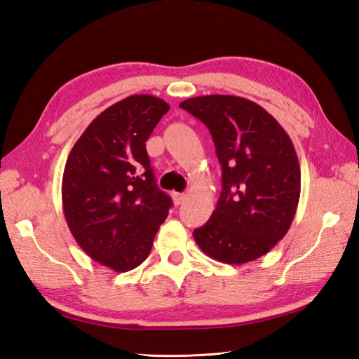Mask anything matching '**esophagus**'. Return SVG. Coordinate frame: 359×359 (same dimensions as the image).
Listing matches in <instances>:
<instances>
[{"mask_svg": "<svg viewBox=\"0 0 359 359\" xmlns=\"http://www.w3.org/2000/svg\"><path fill=\"white\" fill-rule=\"evenodd\" d=\"M171 196H172V201H174V203H175V205L184 203V202H185V199H187V196H185L184 193H172Z\"/></svg>", "mask_w": 359, "mask_h": 359, "instance_id": "1", "label": "esophagus"}]
</instances>
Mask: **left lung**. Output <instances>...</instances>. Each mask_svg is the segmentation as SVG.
Listing matches in <instances>:
<instances>
[{"instance_id":"left-lung-1","label":"left lung","mask_w":359,"mask_h":359,"mask_svg":"<svg viewBox=\"0 0 359 359\" xmlns=\"http://www.w3.org/2000/svg\"><path fill=\"white\" fill-rule=\"evenodd\" d=\"M180 108L210 129L222 165V193L194 241L219 262L241 265L287 234L301 194V168L285 129L262 106L236 95H202Z\"/></svg>"}]
</instances>
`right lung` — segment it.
<instances>
[{
  "label": "right lung",
  "mask_w": 359,
  "mask_h": 359,
  "mask_svg": "<svg viewBox=\"0 0 359 359\" xmlns=\"http://www.w3.org/2000/svg\"><path fill=\"white\" fill-rule=\"evenodd\" d=\"M170 109L162 98L129 95L97 116L66 160L62 201L85 253L125 273L148 257L172 205L156 185L147 140Z\"/></svg>",
  "instance_id": "add662e5"
}]
</instances>
